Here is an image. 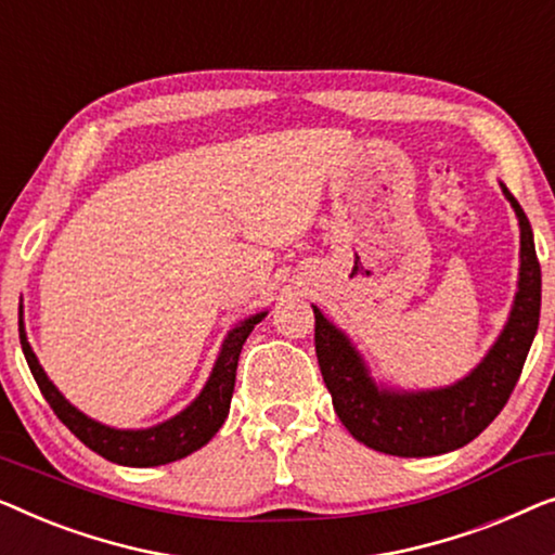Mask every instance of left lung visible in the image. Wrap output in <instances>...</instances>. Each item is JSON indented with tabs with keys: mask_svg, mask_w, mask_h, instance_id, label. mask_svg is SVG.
I'll list each match as a JSON object with an SVG mask.
<instances>
[{
	"mask_svg": "<svg viewBox=\"0 0 555 555\" xmlns=\"http://www.w3.org/2000/svg\"><path fill=\"white\" fill-rule=\"evenodd\" d=\"M503 196L520 225V269L508 322L488 354L448 387L400 389L372 377L352 339L314 309V347L341 425L366 448L397 457H430L475 440L508 402L541 317V263L533 229L513 193Z\"/></svg>",
	"mask_w": 555,
	"mask_h": 555,
	"instance_id": "8db88e82",
	"label": "left lung"
}]
</instances>
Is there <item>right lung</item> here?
I'll list each match as a JSON object with an SVG mask.
<instances>
[{"instance_id":"add662e5","label":"right lung","mask_w":555,"mask_h":555,"mask_svg":"<svg viewBox=\"0 0 555 555\" xmlns=\"http://www.w3.org/2000/svg\"><path fill=\"white\" fill-rule=\"evenodd\" d=\"M267 314L269 311H259V314L246 317L244 322H238L229 334H225L221 352H218L214 370L208 374V382L203 385L198 397L189 404V408L166 420V423L140 427V430H120V427L98 423V420L88 417L85 412L77 410L73 402L65 400V395H62L60 389L54 387V382L47 377L40 359L33 352V347H29L22 314L20 341L37 387H40L44 400L50 402L54 415L62 420V425H65L77 440L88 444L90 450H95L98 455L111 460V463L128 467H155L176 463V460L201 450L210 437L221 430L225 417H229L241 347H244L248 334L254 332V326Z\"/></svg>"}]
</instances>
